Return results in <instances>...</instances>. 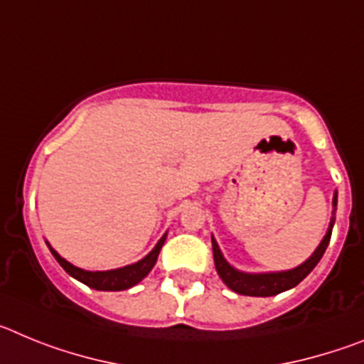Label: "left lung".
I'll return each mask as SVG.
<instances>
[{"instance_id": "left-lung-1", "label": "left lung", "mask_w": 364, "mask_h": 364, "mask_svg": "<svg viewBox=\"0 0 364 364\" xmlns=\"http://www.w3.org/2000/svg\"><path fill=\"white\" fill-rule=\"evenodd\" d=\"M333 205H337V195L333 197ZM332 228H333V218L332 222H330V230H328V233L324 235L323 242L319 244V247L315 250L314 255H311L304 264H301L295 269H290V272L257 273V275L237 272L235 268H231V266L226 262V259L222 257L215 239H211V242H213L215 268H217L222 281L226 282L228 288H231V290L237 291V294L240 295H250V297H272V295L282 294V291L290 290V288L297 286L299 282L306 277L308 273L317 266L321 257H323L324 252H326L330 237H332Z\"/></svg>"}]
</instances>
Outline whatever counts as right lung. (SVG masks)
Instances as JSON below:
<instances>
[{
	"label": "right lung",
	"mask_w": 364,
	"mask_h": 364,
	"mask_svg": "<svg viewBox=\"0 0 364 364\" xmlns=\"http://www.w3.org/2000/svg\"><path fill=\"white\" fill-rule=\"evenodd\" d=\"M164 240H166V235L159 240V244L154 246L153 252L147 257H144L142 260H138L136 264L125 266V268L120 269H111V272H85V269L76 268V266H73L70 262H67L65 259H62V257L54 252L53 247H50V253H53L54 259L60 262V266L69 273L70 277L78 279L80 282L87 284L89 288L104 291H120L138 284V282L142 281L147 273L151 272V268H153L156 259H159V253L164 246Z\"/></svg>",
	"instance_id": "obj_1"
}]
</instances>
